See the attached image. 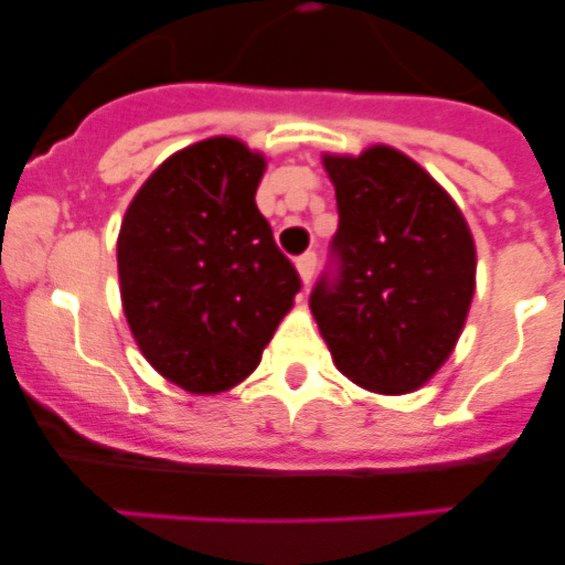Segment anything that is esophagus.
Segmentation results:
<instances>
[{"label": "esophagus", "mask_w": 565, "mask_h": 565, "mask_svg": "<svg viewBox=\"0 0 565 565\" xmlns=\"http://www.w3.org/2000/svg\"><path fill=\"white\" fill-rule=\"evenodd\" d=\"M297 271L299 277H302L305 286H310V279H313V274H317V255H313V252H305V255L297 260Z\"/></svg>", "instance_id": "esophagus-1"}]
</instances>
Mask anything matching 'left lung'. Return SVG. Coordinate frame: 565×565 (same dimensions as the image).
<instances>
[{
	"instance_id": "obj_1",
	"label": "left lung",
	"mask_w": 565,
	"mask_h": 565,
	"mask_svg": "<svg viewBox=\"0 0 565 565\" xmlns=\"http://www.w3.org/2000/svg\"><path fill=\"white\" fill-rule=\"evenodd\" d=\"M339 230L310 310L335 366L384 395L420 390L468 319L476 246L462 212L406 153L324 157Z\"/></svg>"
}]
</instances>
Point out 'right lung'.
<instances>
[{
	"mask_svg": "<svg viewBox=\"0 0 565 565\" xmlns=\"http://www.w3.org/2000/svg\"><path fill=\"white\" fill-rule=\"evenodd\" d=\"M263 170L237 139H204L164 159L122 218L128 328L153 370L193 395L252 375L302 288L255 204Z\"/></svg>",
	"mask_w": 565,
	"mask_h": 565,
	"instance_id": "1",
	"label": "right lung"
}]
</instances>
